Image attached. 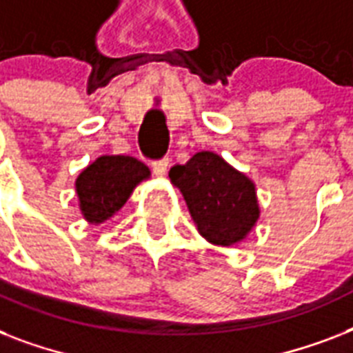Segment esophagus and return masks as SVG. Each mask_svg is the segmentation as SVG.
Segmentation results:
<instances>
[{
	"instance_id": "esophagus-1",
	"label": "esophagus",
	"mask_w": 353,
	"mask_h": 353,
	"mask_svg": "<svg viewBox=\"0 0 353 353\" xmlns=\"http://www.w3.org/2000/svg\"><path fill=\"white\" fill-rule=\"evenodd\" d=\"M166 168H168V159H159L152 163V170H154L155 176H165Z\"/></svg>"
}]
</instances>
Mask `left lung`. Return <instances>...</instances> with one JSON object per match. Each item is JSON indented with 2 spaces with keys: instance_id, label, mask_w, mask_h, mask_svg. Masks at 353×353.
<instances>
[{
  "instance_id": "8db88e82",
  "label": "left lung",
  "mask_w": 353,
  "mask_h": 353,
  "mask_svg": "<svg viewBox=\"0 0 353 353\" xmlns=\"http://www.w3.org/2000/svg\"><path fill=\"white\" fill-rule=\"evenodd\" d=\"M170 181L181 190L199 234L214 245H234L260 216L254 183L214 152H198L185 165L170 168Z\"/></svg>"
}]
</instances>
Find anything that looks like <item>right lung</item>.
Returning a JSON list of instances; mask_svg holds the SVG:
<instances>
[{
	"label": "right lung",
	"instance_id": "1",
	"mask_svg": "<svg viewBox=\"0 0 353 353\" xmlns=\"http://www.w3.org/2000/svg\"><path fill=\"white\" fill-rule=\"evenodd\" d=\"M150 168L130 155H102L77 177V196L90 223L110 220L132 196L139 183L148 179Z\"/></svg>",
	"mask_w": 353,
	"mask_h": 353
}]
</instances>
